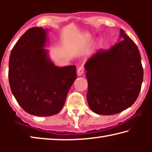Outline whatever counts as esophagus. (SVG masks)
Wrapping results in <instances>:
<instances>
[{"label": "esophagus", "mask_w": 152, "mask_h": 152, "mask_svg": "<svg viewBox=\"0 0 152 152\" xmlns=\"http://www.w3.org/2000/svg\"><path fill=\"white\" fill-rule=\"evenodd\" d=\"M83 74H84V67L80 66V68H78V70H77V75L78 76H80Z\"/></svg>", "instance_id": "obj_1"}]
</instances>
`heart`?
I'll return each mask as SVG.
<instances>
[{"mask_svg":"<svg viewBox=\"0 0 152 152\" xmlns=\"http://www.w3.org/2000/svg\"><path fill=\"white\" fill-rule=\"evenodd\" d=\"M99 45H101V42H100V43H99Z\"/></svg>","mask_w":152,"mask_h":152,"instance_id":"1","label":"heart"}]
</instances>
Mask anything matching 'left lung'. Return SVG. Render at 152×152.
<instances>
[{"label":"left lung","instance_id":"obj_1","mask_svg":"<svg viewBox=\"0 0 152 152\" xmlns=\"http://www.w3.org/2000/svg\"><path fill=\"white\" fill-rule=\"evenodd\" d=\"M84 68L87 101L94 113L117 114L137 100L143 77L141 56L137 45L122 29L118 43L108 50H99Z\"/></svg>","mask_w":152,"mask_h":152}]
</instances>
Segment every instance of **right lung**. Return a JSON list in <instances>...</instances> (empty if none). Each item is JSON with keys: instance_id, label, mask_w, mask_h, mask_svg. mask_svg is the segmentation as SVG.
<instances>
[{"instance_id": "add662e5", "label": "right lung", "mask_w": 152, "mask_h": 152, "mask_svg": "<svg viewBox=\"0 0 152 152\" xmlns=\"http://www.w3.org/2000/svg\"><path fill=\"white\" fill-rule=\"evenodd\" d=\"M48 29L33 27L17 41L9 58V80L12 94L25 111L39 117L62 109L76 78L75 66H56L50 60Z\"/></svg>"}]
</instances>
